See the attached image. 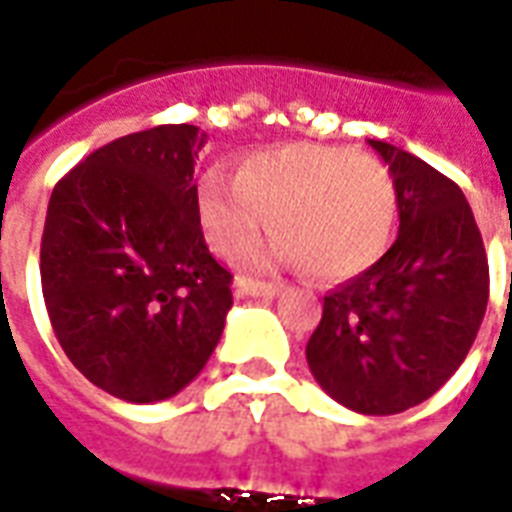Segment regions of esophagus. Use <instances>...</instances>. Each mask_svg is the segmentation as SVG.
Returning a JSON list of instances; mask_svg holds the SVG:
<instances>
[{
    "mask_svg": "<svg viewBox=\"0 0 512 512\" xmlns=\"http://www.w3.org/2000/svg\"><path fill=\"white\" fill-rule=\"evenodd\" d=\"M238 296H279L285 285L282 282H263V279H238Z\"/></svg>",
    "mask_w": 512,
    "mask_h": 512,
    "instance_id": "obj_1",
    "label": "esophagus"
}]
</instances>
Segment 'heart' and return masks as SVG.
Listing matches in <instances>:
<instances>
[{
  "label": "heart",
  "mask_w": 512,
  "mask_h": 512,
  "mask_svg": "<svg viewBox=\"0 0 512 512\" xmlns=\"http://www.w3.org/2000/svg\"><path fill=\"white\" fill-rule=\"evenodd\" d=\"M211 244L246 257L266 230L274 257L304 263L321 279H351L381 260L397 216L392 172L367 153L337 145H288L246 156L235 180L205 178L197 194Z\"/></svg>",
  "instance_id": "heart-1"
}]
</instances>
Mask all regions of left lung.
Instances as JSON below:
<instances>
[{
  "label": "left lung",
  "mask_w": 512,
  "mask_h": 512,
  "mask_svg": "<svg viewBox=\"0 0 512 512\" xmlns=\"http://www.w3.org/2000/svg\"><path fill=\"white\" fill-rule=\"evenodd\" d=\"M370 145L395 178L400 230L378 263L323 296L307 362L337 403L384 417L461 367L488 304V257L458 183L403 147Z\"/></svg>",
  "instance_id": "left-lung-1"
}]
</instances>
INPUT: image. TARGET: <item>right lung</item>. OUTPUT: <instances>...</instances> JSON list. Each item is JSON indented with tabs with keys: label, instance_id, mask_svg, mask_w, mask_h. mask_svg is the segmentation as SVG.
I'll use <instances>...</instances> for the list:
<instances>
[{
	"label": "right lung",
	"instance_id": "obj_1",
	"mask_svg": "<svg viewBox=\"0 0 512 512\" xmlns=\"http://www.w3.org/2000/svg\"><path fill=\"white\" fill-rule=\"evenodd\" d=\"M200 128L156 126L98 147L54 186L40 241L51 329L87 381L156 403L194 381L233 307V274L200 227Z\"/></svg>",
	"mask_w": 512,
	"mask_h": 512
}]
</instances>
